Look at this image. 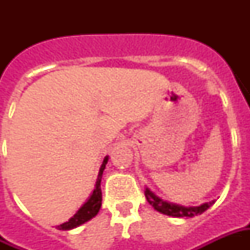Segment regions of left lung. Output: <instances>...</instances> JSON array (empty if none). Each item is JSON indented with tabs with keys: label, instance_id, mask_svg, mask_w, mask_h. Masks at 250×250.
<instances>
[{
	"label": "left lung",
	"instance_id": "left-lung-1",
	"mask_svg": "<svg viewBox=\"0 0 250 250\" xmlns=\"http://www.w3.org/2000/svg\"><path fill=\"white\" fill-rule=\"evenodd\" d=\"M145 195H146L147 202L151 205L154 209L158 210V211H161L163 214L173 215V217H194V215L202 214L205 210H208L211 205L214 204V201H211V202L201 205V206L185 208V206H179V205L175 204H168L166 201H162V199L159 198V197H157L152 191H150L148 188L145 190Z\"/></svg>",
	"mask_w": 250,
	"mask_h": 250
}]
</instances>
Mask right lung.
Listing matches in <instances>:
<instances>
[{
    "mask_svg": "<svg viewBox=\"0 0 250 250\" xmlns=\"http://www.w3.org/2000/svg\"><path fill=\"white\" fill-rule=\"evenodd\" d=\"M107 161H108V157L104 158L103 165L99 170L98 181H96V188L93 190L92 195L88 198V201L85 204L83 205L80 209L77 210V213L68 222H64L62 225L57 226L59 230H69V229H73L76 226L82 225L84 222H87L91 218H93L95 215L98 214L99 209L102 206V188H100V182H102V175H103L104 168H105V165H107Z\"/></svg>",
    "mask_w": 250,
    "mask_h": 250,
    "instance_id": "obj_1",
    "label": "right lung"
}]
</instances>
